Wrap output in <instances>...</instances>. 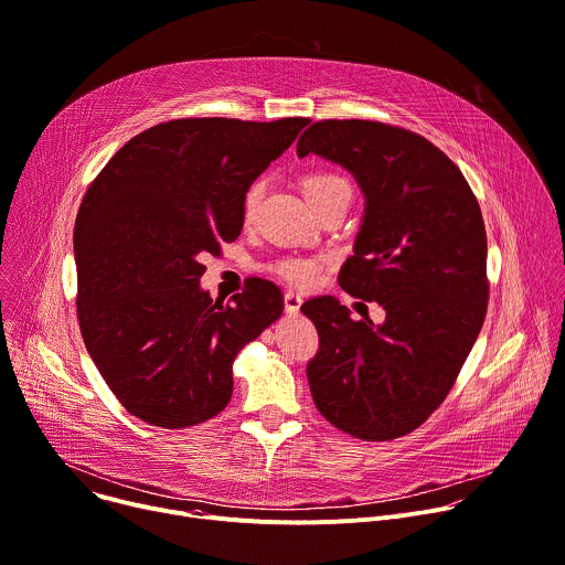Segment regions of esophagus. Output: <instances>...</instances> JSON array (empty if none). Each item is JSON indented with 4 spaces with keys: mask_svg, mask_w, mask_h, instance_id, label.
Segmentation results:
<instances>
[{
    "mask_svg": "<svg viewBox=\"0 0 565 565\" xmlns=\"http://www.w3.org/2000/svg\"><path fill=\"white\" fill-rule=\"evenodd\" d=\"M299 306H301V297H299V295H295V292H286V295H284V308H286V312L295 315V312H299Z\"/></svg>",
    "mask_w": 565,
    "mask_h": 565,
    "instance_id": "esophagus-1",
    "label": "esophagus"
}]
</instances>
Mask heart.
I'll return each instance as SVG.
<instances>
[{
	"mask_svg": "<svg viewBox=\"0 0 565 565\" xmlns=\"http://www.w3.org/2000/svg\"><path fill=\"white\" fill-rule=\"evenodd\" d=\"M338 188H349V183L335 174H327V172H319V174H310L303 179V194L310 203L319 201L324 194L338 190ZM266 185L264 181H257L250 185V190L244 196V223L253 225L264 199ZM270 273L277 275L279 279H284L286 284L295 286V288H312L317 284L319 277V259H310V257H281L277 262H273Z\"/></svg>",
	"mask_w": 565,
	"mask_h": 565,
	"instance_id": "b5f03b06",
	"label": "heart"
}]
</instances>
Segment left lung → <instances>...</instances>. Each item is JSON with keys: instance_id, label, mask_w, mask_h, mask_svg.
Wrapping results in <instances>:
<instances>
[{"instance_id": "1", "label": "left lung", "mask_w": 565, "mask_h": 565, "mask_svg": "<svg viewBox=\"0 0 565 565\" xmlns=\"http://www.w3.org/2000/svg\"><path fill=\"white\" fill-rule=\"evenodd\" d=\"M347 168L366 196L340 286L386 310L355 321L333 297L301 306L319 333L308 364L315 407L340 431L384 443L418 429L451 391L486 321L488 234L454 160L416 131L319 120L297 142Z\"/></svg>"}]
</instances>
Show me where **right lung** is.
Segmentation results:
<instances>
[{"mask_svg": "<svg viewBox=\"0 0 565 565\" xmlns=\"http://www.w3.org/2000/svg\"><path fill=\"white\" fill-rule=\"evenodd\" d=\"M308 122H160L92 181L73 230L79 333L138 420L185 429L221 414L234 358L281 317V292L266 279L212 301L199 288L201 259L241 234L246 192Z\"/></svg>", "mask_w": 565, "mask_h": 565, "instance_id": "right-lung-1", "label": "right lung"}]
</instances>
